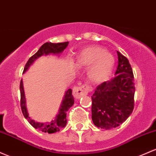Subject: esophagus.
Wrapping results in <instances>:
<instances>
[{"instance_id": "1", "label": "esophagus", "mask_w": 156, "mask_h": 156, "mask_svg": "<svg viewBox=\"0 0 156 156\" xmlns=\"http://www.w3.org/2000/svg\"><path fill=\"white\" fill-rule=\"evenodd\" d=\"M90 90V87L88 85H82V86H78V87H75L73 88V96L75 97V98L79 99L80 98H81L83 95H87L89 91Z\"/></svg>"}]
</instances>
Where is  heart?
<instances>
[{"label":"heart","instance_id":"obj_1","mask_svg":"<svg viewBox=\"0 0 156 156\" xmlns=\"http://www.w3.org/2000/svg\"><path fill=\"white\" fill-rule=\"evenodd\" d=\"M80 66H90L89 76L94 82L107 80L112 73L115 66V58L103 47L91 46L84 48L76 59Z\"/></svg>","mask_w":156,"mask_h":156}]
</instances>
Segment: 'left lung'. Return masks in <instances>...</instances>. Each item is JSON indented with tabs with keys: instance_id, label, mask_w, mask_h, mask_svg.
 Wrapping results in <instances>:
<instances>
[{
	"instance_id": "1",
	"label": "left lung",
	"mask_w": 156,
	"mask_h": 156,
	"mask_svg": "<svg viewBox=\"0 0 156 156\" xmlns=\"http://www.w3.org/2000/svg\"><path fill=\"white\" fill-rule=\"evenodd\" d=\"M115 76L99 85L92 96V119L105 129L115 128L128 119L134 108V75L129 61L117 52Z\"/></svg>"
}]
</instances>
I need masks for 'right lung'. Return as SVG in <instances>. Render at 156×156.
<instances>
[{
  "instance_id": "1",
  "label": "right lung",
  "mask_w": 156,
  "mask_h": 156,
  "mask_svg": "<svg viewBox=\"0 0 156 156\" xmlns=\"http://www.w3.org/2000/svg\"><path fill=\"white\" fill-rule=\"evenodd\" d=\"M69 44V42L64 43H58V44H53L51 42H47L44 44L38 51L35 53V55L32 56L30 59L28 60L27 63L25 65L24 69H23V73L27 71V69L30 68V66L35 62L37 58L41 57L43 55H59L63 51L66 49V47ZM20 107H21V110L23 112V116L26 119L28 120L29 123L33 126L35 129H39L44 133H54L56 132L60 131L61 128H64L66 124V112L68 111L70 107L74 104V98L73 95V92L71 89H69L65 92L64 97L63 98L62 103L60 107L58 113L55 116L54 119H52L50 122L40 123L36 122L30 117L27 111V104H26V98L25 92L23 90V81H20Z\"/></svg>"
}]
</instances>
